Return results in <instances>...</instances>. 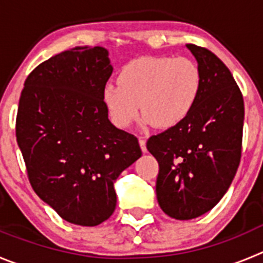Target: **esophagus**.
Returning a JSON list of instances; mask_svg holds the SVG:
<instances>
[{"label":"esophagus","instance_id":"obj_1","mask_svg":"<svg viewBox=\"0 0 263 263\" xmlns=\"http://www.w3.org/2000/svg\"><path fill=\"white\" fill-rule=\"evenodd\" d=\"M139 144H140V148H141V151H143V153H146V141L145 140L140 137Z\"/></svg>","mask_w":263,"mask_h":263}]
</instances>
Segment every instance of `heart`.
Returning a JSON list of instances; mask_svg holds the SVG:
<instances>
[{
    "label": "heart",
    "instance_id": "b5f03b06",
    "mask_svg": "<svg viewBox=\"0 0 263 263\" xmlns=\"http://www.w3.org/2000/svg\"><path fill=\"white\" fill-rule=\"evenodd\" d=\"M200 88V70L190 58L144 57L122 68L118 87L104 88L102 102L118 128H128L139 118L140 109L144 124L171 128L191 114Z\"/></svg>",
    "mask_w": 263,
    "mask_h": 263
}]
</instances>
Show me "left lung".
<instances>
[{"instance_id":"left-lung-1","label":"left lung","mask_w":263,"mask_h":263,"mask_svg":"<svg viewBox=\"0 0 263 263\" xmlns=\"http://www.w3.org/2000/svg\"><path fill=\"white\" fill-rule=\"evenodd\" d=\"M185 46L201 73L197 102L180 124L146 143L159 165V206L179 220L205 214L227 192L241 158L244 124V100L231 71L206 48Z\"/></svg>"}]
</instances>
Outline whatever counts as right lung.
I'll return each mask as SVG.
<instances>
[{"mask_svg": "<svg viewBox=\"0 0 263 263\" xmlns=\"http://www.w3.org/2000/svg\"><path fill=\"white\" fill-rule=\"evenodd\" d=\"M112 72L102 46H78L39 65L24 82L16 141L36 195L62 219L93 227L114 213V181L141 157L134 135L107 118Z\"/></svg>", "mask_w": 263, "mask_h": 263, "instance_id": "add662e5", "label": "right lung"}]
</instances>
